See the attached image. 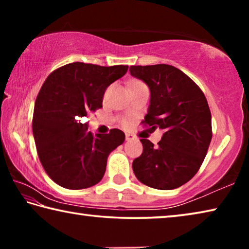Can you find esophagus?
Returning <instances> with one entry per match:
<instances>
[{
  "mask_svg": "<svg viewBox=\"0 0 249 249\" xmlns=\"http://www.w3.org/2000/svg\"><path fill=\"white\" fill-rule=\"evenodd\" d=\"M125 137H126V141H127V142L134 140V135H132V134H126Z\"/></svg>",
  "mask_w": 249,
  "mask_h": 249,
  "instance_id": "1",
  "label": "esophagus"
}]
</instances>
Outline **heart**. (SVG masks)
Instances as JSON below:
<instances>
[{
	"mask_svg": "<svg viewBox=\"0 0 249 249\" xmlns=\"http://www.w3.org/2000/svg\"><path fill=\"white\" fill-rule=\"evenodd\" d=\"M108 92H109V88H108V89L107 90V92H105V95H104V96H105V98H107V96L108 95ZM124 123H126V122H125V121H124Z\"/></svg>",
	"mask_w": 249,
	"mask_h": 249,
	"instance_id": "1",
	"label": "heart"
}]
</instances>
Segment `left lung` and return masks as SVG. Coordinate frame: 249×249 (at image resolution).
<instances>
[{
	"mask_svg": "<svg viewBox=\"0 0 249 249\" xmlns=\"http://www.w3.org/2000/svg\"><path fill=\"white\" fill-rule=\"evenodd\" d=\"M129 72L150 90L142 123L165 132L158 146L142 138V154L134 159V174L158 190L179 188L200 169L212 140L208 101L193 80L174 66H132Z\"/></svg>",
	"mask_w": 249,
	"mask_h": 249,
	"instance_id": "left-lung-1",
	"label": "left lung"
}]
</instances>
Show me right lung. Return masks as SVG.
<instances>
[{
  "label": "right lung",
  "instance_id": "obj_1",
  "mask_svg": "<svg viewBox=\"0 0 249 249\" xmlns=\"http://www.w3.org/2000/svg\"><path fill=\"white\" fill-rule=\"evenodd\" d=\"M127 69L72 62L44 82L34 107L33 134L41 165L60 187L80 190L99 183L109 153L124 142L121 129L93 135L78 117L102 107L107 88Z\"/></svg>",
  "mask_w": 249,
  "mask_h": 249
}]
</instances>
